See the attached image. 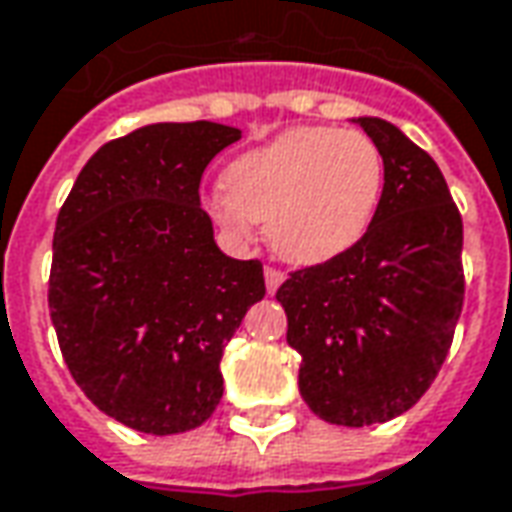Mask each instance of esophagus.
<instances>
[{
    "label": "esophagus",
    "instance_id": "obj_1",
    "mask_svg": "<svg viewBox=\"0 0 512 512\" xmlns=\"http://www.w3.org/2000/svg\"><path fill=\"white\" fill-rule=\"evenodd\" d=\"M281 281H284V273H281L279 267H264V284H267V293H276L281 287Z\"/></svg>",
    "mask_w": 512,
    "mask_h": 512
}]
</instances>
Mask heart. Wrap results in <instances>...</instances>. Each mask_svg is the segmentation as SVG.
Instances as JSON below:
<instances>
[{"instance_id": "1", "label": "heart", "mask_w": 512, "mask_h": 512, "mask_svg": "<svg viewBox=\"0 0 512 512\" xmlns=\"http://www.w3.org/2000/svg\"><path fill=\"white\" fill-rule=\"evenodd\" d=\"M386 188V160L355 129L298 126L236 157L225 194L208 202L214 219L245 236L267 225L270 245L293 264H321L355 248L375 219Z\"/></svg>"}]
</instances>
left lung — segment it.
I'll return each mask as SVG.
<instances>
[{
	"label": "left lung",
	"mask_w": 512,
	"mask_h": 512,
	"mask_svg": "<svg viewBox=\"0 0 512 512\" xmlns=\"http://www.w3.org/2000/svg\"><path fill=\"white\" fill-rule=\"evenodd\" d=\"M386 160V188L355 248L293 270L276 298L298 389L327 423H386L445 363L465 301L462 216L440 166L397 126L358 118Z\"/></svg>",
	"instance_id": "obj_1"
}]
</instances>
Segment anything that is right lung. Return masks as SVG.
<instances>
[{
    "label": "right lung",
    "mask_w": 512,
    "mask_h": 512,
    "mask_svg": "<svg viewBox=\"0 0 512 512\" xmlns=\"http://www.w3.org/2000/svg\"><path fill=\"white\" fill-rule=\"evenodd\" d=\"M239 129L152 123L104 143L56 219L50 318L72 380L143 434L202 425L222 400L219 360L250 304L259 259L216 248L202 171Z\"/></svg>",
    "instance_id": "1"
}]
</instances>
